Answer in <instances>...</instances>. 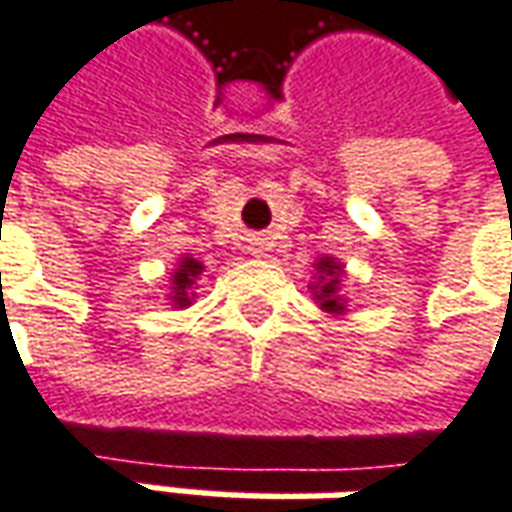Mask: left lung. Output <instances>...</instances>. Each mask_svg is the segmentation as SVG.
<instances>
[{
	"label": "left lung",
	"mask_w": 512,
	"mask_h": 512,
	"mask_svg": "<svg viewBox=\"0 0 512 512\" xmlns=\"http://www.w3.org/2000/svg\"><path fill=\"white\" fill-rule=\"evenodd\" d=\"M314 269H317V280L309 286L314 300L328 314H343L345 300L340 297V274H343V266L334 257H320L314 263Z\"/></svg>",
	"instance_id": "1"
}]
</instances>
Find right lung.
Here are the masks:
<instances>
[{"label": "right lung", "mask_w": 512, "mask_h": 512, "mask_svg": "<svg viewBox=\"0 0 512 512\" xmlns=\"http://www.w3.org/2000/svg\"><path fill=\"white\" fill-rule=\"evenodd\" d=\"M203 274V263L201 260H195V257H181V263H178V269L172 272V286H169V303L175 306V309H186V306H192V300H195V280Z\"/></svg>", "instance_id": "add662e5"}]
</instances>
